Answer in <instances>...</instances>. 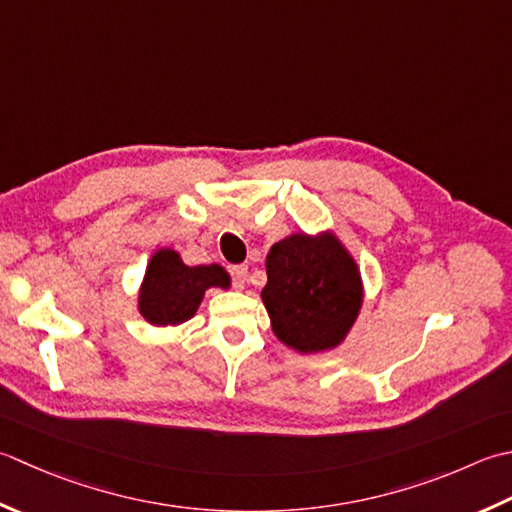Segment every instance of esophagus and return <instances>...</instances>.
I'll use <instances>...</instances> for the list:
<instances>
[{
    "label": "esophagus",
    "mask_w": 512,
    "mask_h": 512,
    "mask_svg": "<svg viewBox=\"0 0 512 512\" xmlns=\"http://www.w3.org/2000/svg\"><path fill=\"white\" fill-rule=\"evenodd\" d=\"M229 276L234 280V287L243 289L245 280H247V265H232L229 267Z\"/></svg>",
    "instance_id": "esophagus-1"
}]
</instances>
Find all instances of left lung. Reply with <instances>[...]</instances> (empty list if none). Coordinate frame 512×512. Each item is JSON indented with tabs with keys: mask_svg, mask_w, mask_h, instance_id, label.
Listing matches in <instances>:
<instances>
[{
	"mask_svg": "<svg viewBox=\"0 0 512 512\" xmlns=\"http://www.w3.org/2000/svg\"><path fill=\"white\" fill-rule=\"evenodd\" d=\"M263 302L278 340L311 353L342 342L362 305L358 265L325 234H294L267 254Z\"/></svg>",
	"mask_w": 512,
	"mask_h": 512,
	"instance_id": "left-lung-1",
	"label": "left lung"
}]
</instances>
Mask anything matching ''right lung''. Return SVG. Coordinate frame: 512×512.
<instances>
[{"label":"right lung","mask_w":512,"mask_h":512,"mask_svg":"<svg viewBox=\"0 0 512 512\" xmlns=\"http://www.w3.org/2000/svg\"><path fill=\"white\" fill-rule=\"evenodd\" d=\"M210 287H229L223 267H187L172 249H159L145 271L139 309L152 325H181L196 314Z\"/></svg>","instance_id":"1"}]
</instances>
